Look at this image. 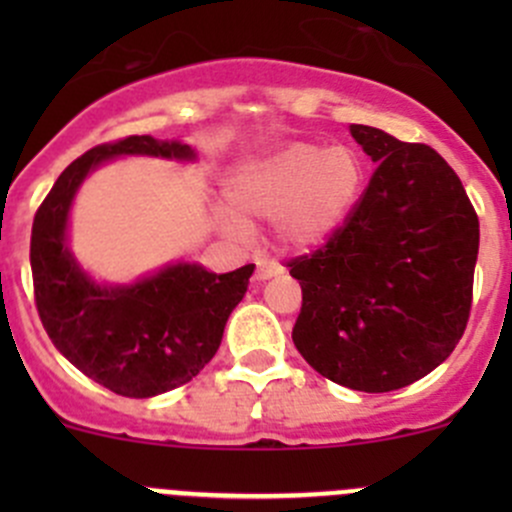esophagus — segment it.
Listing matches in <instances>:
<instances>
[{
  "label": "esophagus",
  "mask_w": 512,
  "mask_h": 512,
  "mask_svg": "<svg viewBox=\"0 0 512 512\" xmlns=\"http://www.w3.org/2000/svg\"><path fill=\"white\" fill-rule=\"evenodd\" d=\"M277 275H282V265H277V262H272V260H257V270H255L257 282H265V280H270V277H277Z\"/></svg>",
  "instance_id": "1"
}]
</instances>
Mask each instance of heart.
I'll return each instance as SVG.
<instances>
[{"label": "heart", "mask_w": 512, "mask_h": 512, "mask_svg": "<svg viewBox=\"0 0 512 512\" xmlns=\"http://www.w3.org/2000/svg\"><path fill=\"white\" fill-rule=\"evenodd\" d=\"M364 183V163L347 146L324 148L294 141L250 160L227 180L223 227L245 235L241 218L275 220L280 242L289 250H312L327 242L347 220Z\"/></svg>", "instance_id": "heart-1"}]
</instances>
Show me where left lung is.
Returning a JSON list of instances; mask_svg holds the SVG:
<instances>
[{
	"mask_svg": "<svg viewBox=\"0 0 512 512\" xmlns=\"http://www.w3.org/2000/svg\"><path fill=\"white\" fill-rule=\"evenodd\" d=\"M349 131L379 168L337 232L287 262L302 287L292 342L334 384L384 394L436 369L466 332L480 230L431 146Z\"/></svg>",
	"mask_w": 512,
	"mask_h": 512,
	"instance_id": "8db88e82",
	"label": "left lung"
}]
</instances>
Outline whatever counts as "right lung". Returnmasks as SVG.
<instances>
[{
  "label": "right lung",
  "mask_w": 512,
  "mask_h": 512,
  "mask_svg": "<svg viewBox=\"0 0 512 512\" xmlns=\"http://www.w3.org/2000/svg\"><path fill=\"white\" fill-rule=\"evenodd\" d=\"M116 156L193 160L195 153L178 141L128 136L76 158L34 215V302L54 347L76 369L113 394L148 399L188 384L213 359L255 265L215 275L178 262L136 285H96L69 252L66 223L86 175Z\"/></svg>",
  "instance_id": "add662e5"
}]
</instances>
